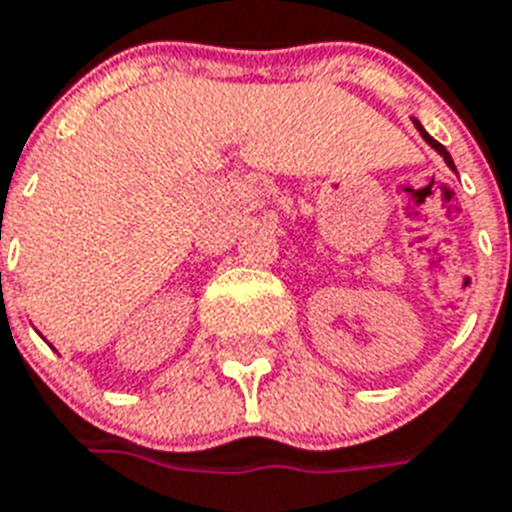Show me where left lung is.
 <instances>
[{
	"label": "left lung",
	"mask_w": 512,
	"mask_h": 512,
	"mask_svg": "<svg viewBox=\"0 0 512 512\" xmlns=\"http://www.w3.org/2000/svg\"><path fill=\"white\" fill-rule=\"evenodd\" d=\"M415 126H418V132H420V134H423V140H425V142H428V145H431V147H433V150H436V153H439V155H441V158H444V161H447V166H449V169H452V171H457V169H455V161H452V155H449V153H447V147L441 145V142H436V140H433L431 134L425 132V129H423V126H420V124H418V121H415Z\"/></svg>",
	"instance_id": "obj_1"
}]
</instances>
